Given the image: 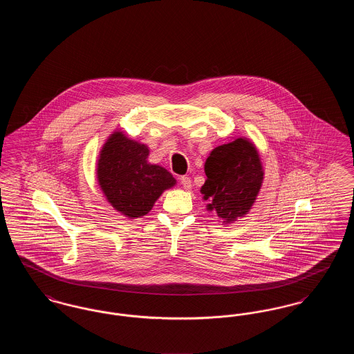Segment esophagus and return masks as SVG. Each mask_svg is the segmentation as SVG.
Listing matches in <instances>:
<instances>
[{"instance_id":"obj_1","label":"esophagus","mask_w":354,"mask_h":354,"mask_svg":"<svg viewBox=\"0 0 354 354\" xmlns=\"http://www.w3.org/2000/svg\"><path fill=\"white\" fill-rule=\"evenodd\" d=\"M180 185L185 187V189H189L191 188V178H188V176H180Z\"/></svg>"}]
</instances>
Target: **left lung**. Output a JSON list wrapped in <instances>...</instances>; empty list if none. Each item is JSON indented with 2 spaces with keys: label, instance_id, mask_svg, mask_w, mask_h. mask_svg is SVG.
I'll return each mask as SVG.
<instances>
[{
  "label": "left lung",
  "instance_id": "obj_1",
  "mask_svg": "<svg viewBox=\"0 0 354 354\" xmlns=\"http://www.w3.org/2000/svg\"><path fill=\"white\" fill-rule=\"evenodd\" d=\"M202 187L209 211H216L223 223L243 218L252 207L263 183V167L256 147L247 139L237 138L209 153Z\"/></svg>",
  "mask_w": 354,
  "mask_h": 354
}]
</instances>
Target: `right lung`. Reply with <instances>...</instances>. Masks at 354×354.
I'll list each match as a JSON object with an SVG mask.
<instances>
[{"mask_svg": "<svg viewBox=\"0 0 354 354\" xmlns=\"http://www.w3.org/2000/svg\"><path fill=\"white\" fill-rule=\"evenodd\" d=\"M147 146L114 133L98 160L103 194L117 211L131 219L149 214L162 192L176 183L167 169L147 163Z\"/></svg>", "mask_w": 354, "mask_h": 354, "instance_id": "add662e5", "label": "right lung"}]
</instances>
